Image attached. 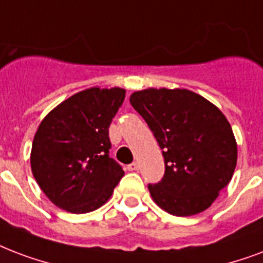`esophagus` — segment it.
I'll return each mask as SVG.
<instances>
[{
  "mask_svg": "<svg viewBox=\"0 0 263 263\" xmlns=\"http://www.w3.org/2000/svg\"><path fill=\"white\" fill-rule=\"evenodd\" d=\"M127 170L128 171H138V170H139V165H138V163H132L128 165Z\"/></svg>",
  "mask_w": 263,
  "mask_h": 263,
  "instance_id": "1",
  "label": "esophagus"
}]
</instances>
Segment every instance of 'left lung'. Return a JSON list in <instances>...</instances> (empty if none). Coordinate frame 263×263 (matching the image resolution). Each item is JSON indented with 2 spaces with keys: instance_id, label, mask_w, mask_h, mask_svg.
<instances>
[{
  "instance_id": "left-lung-1",
  "label": "left lung",
  "mask_w": 263,
  "mask_h": 263,
  "mask_svg": "<svg viewBox=\"0 0 263 263\" xmlns=\"http://www.w3.org/2000/svg\"><path fill=\"white\" fill-rule=\"evenodd\" d=\"M129 102L163 150L165 174L149 185L154 203L176 216L211 207L237 163V143L223 113L201 95L179 88L136 91Z\"/></svg>"
}]
</instances>
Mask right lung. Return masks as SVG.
<instances>
[{
	"label": "right lung",
	"instance_id": "obj_1",
	"mask_svg": "<svg viewBox=\"0 0 263 263\" xmlns=\"http://www.w3.org/2000/svg\"><path fill=\"white\" fill-rule=\"evenodd\" d=\"M125 89L88 88L47 114L31 147V171L56 207L85 214L102 207L124 176L109 157V127Z\"/></svg>",
	"mask_w": 263,
	"mask_h": 263
}]
</instances>
